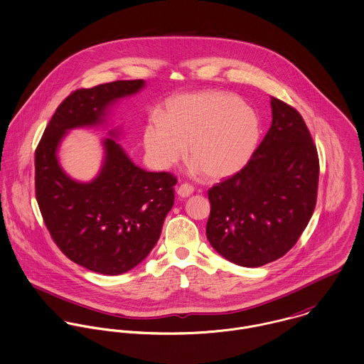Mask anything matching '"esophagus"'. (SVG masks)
Listing matches in <instances>:
<instances>
[{
	"instance_id": "1",
	"label": "esophagus",
	"mask_w": 364,
	"mask_h": 364,
	"mask_svg": "<svg viewBox=\"0 0 364 364\" xmlns=\"http://www.w3.org/2000/svg\"><path fill=\"white\" fill-rule=\"evenodd\" d=\"M193 186H191V185H188V183H183V185H181L179 188H178V195L181 196V198H188V196H191L192 193H193Z\"/></svg>"
}]
</instances>
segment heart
Masks as SVG:
<instances>
[{
	"label": "heart",
	"mask_w": 364,
	"mask_h": 364,
	"mask_svg": "<svg viewBox=\"0 0 364 364\" xmlns=\"http://www.w3.org/2000/svg\"><path fill=\"white\" fill-rule=\"evenodd\" d=\"M260 123L255 110L235 95L203 91L172 98L144 129V147L159 169L186 153L192 173L221 179L241 171L257 150Z\"/></svg>",
	"instance_id": "heart-1"
}]
</instances>
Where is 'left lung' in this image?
Masks as SVG:
<instances>
[{"mask_svg": "<svg viewBox=\"0 0 364 364\" xmlns=\"http://www.w3.org/2000/svg\"><path fill=\"white\" fill-rule=\"evenodd\" d=\"M272 126L247 165L208 189L206 234L225 259L258 267L286 255L311 218L316 147L301 114L270 98Z\"/></svg>", "mask_w": 364, "mask_h": 364, "instance_id": "8db88e82", "label": "left lung"}]
</instances>
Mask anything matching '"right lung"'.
Listing matches in <instances>:
<instances>
[{"instance_id": "right-lung-1", "label": "right lung", "mask_w": 364, "mask_h": 364, "mask_svg": "<svg viewBox=\"0 0 364 364\" xmlns=\"http://www.w3.org/2000/svg\"><path fill=\"white\" fill-rule=\"evenodd\" d=\"M144 84L113 81L71 92L35 151L36 200L53 241L68 259L109 276L133 269L151 252L173 206L176 178L141 169L120 144L105 139L101 172L91 182H78L61 169L57 149L68 130L104 123L110 105ZM109 134L116 137V130Z\"/></svg>"}]
</instances>
